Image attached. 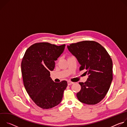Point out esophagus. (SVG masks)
<instances>
[{
  "label": "esophagus",
  "mask_w": 127,
  "mask_h": 127,
  "mask_svg": "<svg viewBox=\"0 0 127 127\" xmlns=\"http://www.w3.org/2000/svg\"><path fill=\"white\" fill-rule=\"evenodd\" d=\"M67 83H68V85H71V84H73L74 82H72V81H67Z\"/></svg>",
  "instance_id": "1"
}]
</instances>
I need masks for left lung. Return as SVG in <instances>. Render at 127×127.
<instances>
[{"instance_id": "1", "label": "left lung", "mask_w": 127, "mask_h": 127, "mask_svg": "<svg viewBox=\"0 0 127 127\" xmlns=\"http://www.w3.org/2000/svg\"><path fill=\"white\" fill-rule=\"evenodd\" d=\"M69 51L80 64L79 70H87L88 78L79 82L78 100L93 105L102 100L110 89L113 80V61L105 49L94 41H83L67 46Z\"/></svg>"}]
</instances>
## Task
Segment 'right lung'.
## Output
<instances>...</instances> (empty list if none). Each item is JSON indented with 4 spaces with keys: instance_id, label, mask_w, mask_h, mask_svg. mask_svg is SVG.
I'll return each instance as SVG.
<instances>
[{
    "instance_id": "add662e5",
    "label": "right lung",
    "mask_w": 127,
    "mask_h": 127,
    "mask_svg": "<svg viewBox=\"0 0 127 127\" xmlns=\"http://www.w3.org/2000/svg\"><path fill=\"white\" fill-rule=\"evenodd\" d=\"M65 45L57 46L47 42L35 43L26 51L21 63L24 86L32 101L43 109L59 104L67 82L57 83L50 77L55 61L61 55Z\"/></svg>"
}]
</instances>
